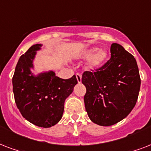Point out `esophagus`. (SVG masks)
<instances>
[{"label": "esophagus", "instance_id": "esophagus-1", "mask_svg": "<svg viewBox=\"0 0 151 151\" xmlns=\"http://www.w3.org/2000/svg\"><path fill=\"white\" fill-rule=\"evenodd\" d=\"M76 78H77V80H78V83L81 82V73H77L76 74Z\"/></svg>", "mask_w": 151, "mask_h": 151}]
</instances>
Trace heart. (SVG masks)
Listing matches in <instances>:
<instances>
[{"label": "heart", "instance_id": "heart-1", "mask_svg": "<svg viewBox=\"0 0 151 151\" xmlns=\"http://www.w3.org/2000/svg\"><path fill=\"white\" fill-rule=\"evenodd\" d=\"M108 53L105 49H99L97 48H89L85 50L80 55V59H90L87 63V68L89 70H96L102 66L107 59Z\"/></svg>", "mask_w": 151, "mask_h": 151}]
</instances>
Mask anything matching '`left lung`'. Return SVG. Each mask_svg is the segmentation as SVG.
Returning <instances> with one entry per match:
<instances>
[{
	"mask_svg": "<svg viewBox=\"0 0 151 151\" xmlns=\"http://www.w3.org/2000/svg\"><path fill=\"white\" fill-rule=\"evenodd\" d=\"M111 57L95 70L85 71L81 82L92 122L110 126L126 117L136 105L140 89V77L136 59L122 45L114 43Z\"/></svg>",
	"mask_w": 151,
	"mask_h": 151,
	"instance_id": "left-lung-1",
	"label": "left lung"
}]
</instances>
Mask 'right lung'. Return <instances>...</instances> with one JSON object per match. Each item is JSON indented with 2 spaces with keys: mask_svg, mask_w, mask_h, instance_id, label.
<instances>
[{
  "mask_svg": "<svg viewBox=\"0 0 151 151\" xmlns=\"http://www.w3.org/2000/svg\"><path fill=\"white\" fill-rule=\"evenodd\" d=\"M41 45L31 46L20 56L12 78L13 93L22 117L37 126L49 128L62 118L65 99L73 92L78 80L75 75L62 79L53 71L34 77L30 68Z\"/></svg>",
  "mask_w": 151,
  "mask_h": 151,
  "instance_id": "1",
  "label": "right lung"
}]
</instances>
